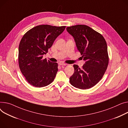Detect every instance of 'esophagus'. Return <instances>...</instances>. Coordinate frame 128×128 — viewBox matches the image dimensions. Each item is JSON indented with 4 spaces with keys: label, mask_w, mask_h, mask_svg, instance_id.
Here are the masks:
<instances>
[{
    "label": "esophagus",
    "mask_w": 128,
    "mask_h": 128,
    "mask_svg": "<svg viewBox=\"0 0 128 128\" xmlns=\"http://www.w3.org/2000/svg\"><path fill=\"white\" fill-rule=\"evenodd\" d=\"M59 65H61V66H66L67 64H65V63H60Z\"/></svg>",
    "instance_id": "1"
}]
</instances>
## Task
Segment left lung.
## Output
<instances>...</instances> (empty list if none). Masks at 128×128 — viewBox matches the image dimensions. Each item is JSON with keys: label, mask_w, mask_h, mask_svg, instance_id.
Masks as SVG:
<instances>
[{"label": "left lung", "mask_w": 128, "mask_h": 128, "mask_svg": "<svg viewBox=\"0 0 128 128\" xmlns=\"http://www.w3.org/2000/svg\"><path fill=\"white\" fill-rule=\"evenodd\" d=\"M66 30L74 37L81 58L86 61L82 68L73 65L74 71L70 78V83L79 89L90 88L99 82L107 69L109 58L106 42L100 33L86 25L72 26Z\"/></svg>", "instance_id": "8db88e82"}]
</instances>
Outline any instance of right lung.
<instances>
[{"label": "right lung", "mask_w": 128, "mask_h": 128, "mask_svg": "<svg viewBox=\"0 0 128 128\" xmlns=\"http://www.w3.org/2000/svg\"><path fill=\"white\" fill-rule=\"evenodd\" d=\"M65 28L39 25L28 31L22 36L18 48V64L22 74L31 86L44 87L54 80L58 64L42 59V56L48 52V49Z\"/></svg>", "instance_id": "1"}]
</instances>
